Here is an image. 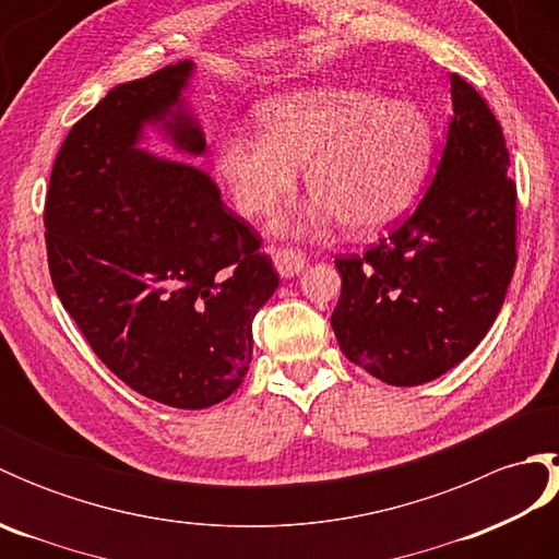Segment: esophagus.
<instances>
[{"instance_id": "obj_1", "label": "esophagus", "mask_w": 559, "mask_h": 559, "mask_svg": "<svg viewBox=\"0 0 559 559\" xmlns=\"http://www.w3.org/2000/svg\"><path fill=\"white\" fill-rule=\"evenodd\" d=\"M273 266L281 273L283 278H295L300 276L307 266V257L300 252V249L293 247H283L273 252Z\"/></svg>"}]
</instances>
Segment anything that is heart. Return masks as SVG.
I'll use <instances>...</instances> for the list:
<instances>
[{
  "mask_svg": "<svg viewBox=\"0 0 559 559\" xmlns=\"http://www.w3.org/2000/svg\"><path fill=\"white\" fill-rule=\"evenodd\" d=\"M261 132L225 134L213 170L245 218H266L305 182L314 197L278 233H312L343 221L353 235L386 228L418 199L435 151L418 103L374 91L312 86L257 108Z\"/></svg>",
  "mask_w": 559,
  "mask_h": 559,
  "instance_id": "b5f03b06",
  "label": "heart"
}]
</instances>
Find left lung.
<instances>
[{
  "mask_svg": "<svg viewBox=\"0 0 559 559\" xmlns=\"http://www.w3.org/2000/svg\"><path fill=\"white\" fill-rule=\"evenodd\" d=\"M451 108L447 146L413 216L362 257L336 259L338 346L394 386L432 382L468 358L516 266V187L502 127L456 74Z\"/></svg>",
  "mask_w": 559,
  "mask_h": 559,
  "instance_id": "8db88e82",
  "label": "left lung"
}]
</instances>
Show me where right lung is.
<instances>
[{
    "label": "right lung",
    "instance_id": "right-lung-1",
    "mask_svg": "<svg viewBox=\"0 0 559 559\" xmlns=\"http://www.w3.org/2000/svg\"><path fill=\"white\" fill-rule=\"evenodd\" d=\"M194 62L115 86L71 127L45 201L52 286L93 353L141 396L199 411L252 362V319L278 288L259 235L211 177L141 148L146 127L187 156L206 136L185 98Z\"/></svg>",
    "mask_w": 559,
    "mask_h": 559
}]
</instances>
